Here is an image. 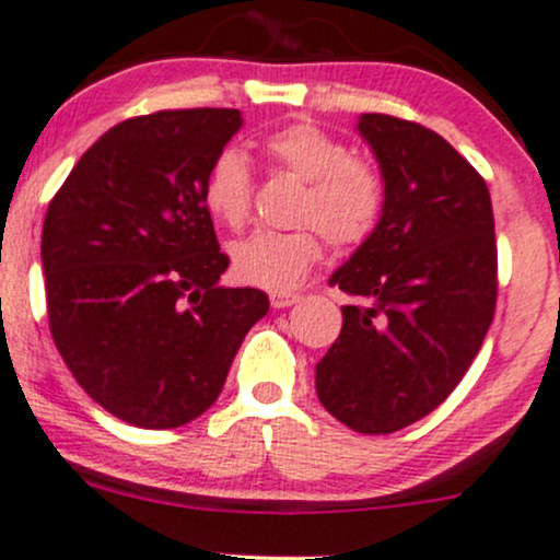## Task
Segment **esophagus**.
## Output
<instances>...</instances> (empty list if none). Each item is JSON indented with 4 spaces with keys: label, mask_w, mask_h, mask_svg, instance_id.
Here are the masks:
<instances>
[{
    "label": "esophagus",
    "mask_w": 560,
    "mask_h": 560,
    "mask_svg": "<svg viewBox=\"0 0 560 560\" xmlns=\"http://www.w3.org/2000/svg\"><path fill=\"white\" fill-rule=\"evenodd\" d=\"M296 301H299V293H285V291L269 293V304H272L275 310H285V306L296 304Z\"/></svg>",
    "instance_id": "34e87169"
}]
</instances>
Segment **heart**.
Segmentation results:
<instances>
[{
  "label": "heart",
  "instance_id": "heart-1",
  "mask_svg": "<svg viewBox=\"0 0 560 560\" xmlns=\"http://www.w3.org/2000/svg\"><path fill=\"white\" fill-rule=\"evenodd\" d=\"M261 153L280 172L304 182L296 206L301 228L256 232L230 250L232 272L248 285L288 291L332 246H360L378 228L386 185L370 161L314 124H288L261 140ZM254 203V179L241 150H222L203 177V206L219 224L243 230Z\"/></svg>",
  "mask_w": 560,
  "mask_h": 560
}]
</instances>
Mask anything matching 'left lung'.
<instances>
[{"label": "left lung", "instance_id": "8db88e82", "mask_svg": "<svg viewBox=\"0 0 560 560\" xmlns=\"http://www.w3.org/2000/svg\"><path fill=\"white\" fill-rule=\"evenodd\" d=\"M386 182L378 228L332 272L354 304L317 362V397L360 433H394L436 410L479 354L498 304L489 187L433 129L364 113Z\"/></svg>", "mask_w": 560, "mask_h": 560}]
</instances>
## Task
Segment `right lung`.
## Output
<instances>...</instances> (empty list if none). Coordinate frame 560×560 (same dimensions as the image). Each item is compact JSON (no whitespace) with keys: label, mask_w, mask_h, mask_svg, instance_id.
Masks as SVG:
<instances>
[{"label":"right lung","mask_w":560,"mask_h":560,"mask_svg":"<svg viewBox=\"0 0 560 560\" xmlns=\"http://www.w3.org/2000/svg\"><path fill=\"white\" fill-rule=\"evenodd\" d=\"M235 108L159 110L105 131L49 200L42 267L49 332L100 407L179 429L217 401L256 288H222L203 177L241 129Z\"/></svg>","instance_id":"1"}]
</instances>
